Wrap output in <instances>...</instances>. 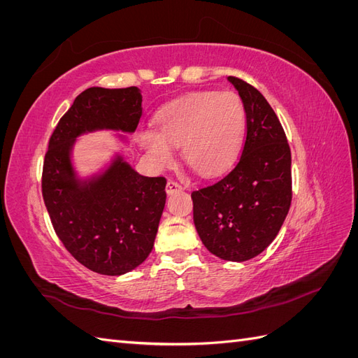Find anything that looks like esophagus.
Masks as SVG:
<instances>
[{"label": "esophagus", "instance_id": "esophagus-1", "mask_svg": "<svg viewBox=\"0 0 358 358\" xmlns=\"http://www.w3.org/2000/svg\"><path fill=\"white\" fill-rule=\"evenodd\" d=\"M183 188H182V185H180L179 182H176V180H169L167 182V187H166L167 194H175V192H179Z\"/></svg>", "mask_w": 358, "mask_h": 358}]
</instances>
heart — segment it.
I'll return each mask as SVG.
<instances>
[{
    "label": "heart",
    "instance_id": "b5f03b06",
    "mask_svg": "<svg viewBox=\"0 0 358 358\" xmlns=\"http://www.w3.org/2000/svg\"><path fill=\"white\" fill-rule=\"evenodd\" d=\"M158 133L142 129L140 143L158 166L173 161V148L199 175L218 173L230 164L245 133V107L234 92H197L170 104L157 117Z\"/></svg>",
    "mask_w": 358,
    "mask_h": 358
}]
</instances>
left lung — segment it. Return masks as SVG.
Listing matches in <instances>:
<instances>
[{"instance_id":"left-lung-1","label":"left lung","mask_w":358,"mask_h":358,"mask_svg":"<svg viewBox=\"0 0 358 358\" xmlns=\"http://www.w3.org/2000/svg\"><path fill=\"white\" fill-rule=\"evenodd\" d=\"M246 115V137L234 166L191 192L203 245L227 262L262 254L282 227L292 199L291 150L276 113L257 88L229 76Z\"/></svg>"}]
</instances>
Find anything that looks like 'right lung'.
Listing matches in <instances>:
<instances>
[{
  "mask_svg": "<svg viewBox=\"0 0 358 358\" xmlns=\"http://www.w3.org/2000/svg\"><path fill=\"white\" fill-rule=\"evenodd\" d=\"M142 112L136 86L85 90L53 129L43 161L41 192L53 230L80 264L100 275H124L148 258L164 210L167 180L138 175L116 158L104 175L80 183L70 150L86 131L133 133Z\"/></svg>",
  "mask_w": 358,
  "mask_h": 358,
  "instance_id": "right-lung-1",
  "label": "right lung"
}]
</instances>
